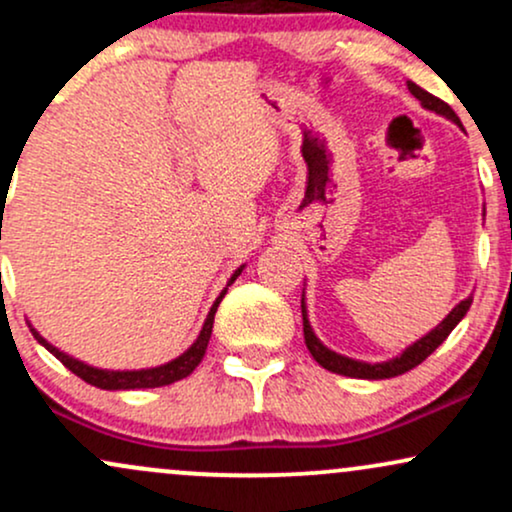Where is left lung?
<instances>
[{"instance_id":"8db88e82","label":"left lung","mask_w":512,"mask_h":512,"mask_svg":"<svg viewBox=\"0 0 512 512\" xmlns=\"http://www.w3.org/2000/svg\"><path fill=\"white\" fill-rule=\"evenodd\" d=\"M409 91L411 96L419 98L421 105H424L426 110H433V113L448 117V120L455 122V125L462 127L460 117L455 115V110L450 108L448 103H443L440 98L431 96V93L424 91L421 86H416L414 81H409ZM469 305H472V296L464 298L455 305V308L450 310L448 315H445V320L440 322L436 330H431L426 334V337H421L419 342H414L407 349L402 351V354L390 358V361H383V363H366V361H356V358H349V356H342L337 354V351L327 349L325 344L320 342V339L315 337L313 327H310V320H308V310H305V296L301 298V313H303V334H305V346H308V351L313 354V358L317 363H320L322 368L332 370V373L337 375H346V378H361V380H385V378H395V375H402L407 373V370L416 368L419 363H424L428 356L433 354V351L438 349L440 344L448 339V334L455 330L457 322L462 320L464 315H467Z\"/></svg>"}]
</instances>
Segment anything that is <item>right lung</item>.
Returning <instances> with one entry per match:
<instances>
[{
  "label": "right lung",
  "instance_id": "right-lung-1",
  "mask_svg": "<svg viewBox=\"0 0 512 512\" xmlns=\"http://www.w3.org/2000/svg\"><path fill=\"white\" fill-rule=\"evenodd\" d=\"M243 267H245V264H243ZM243 267H238L236 272H233L231 279H228L226 289L219 293V298H216L214 305H211L207 320H204V327H202V332H199V337L195 339V344H192L190 349L185 351V354L173 358V361L163 363V366L142 368V370H105V368L88 366V363L79 361V358L64 354V351L57 349V346H52L48 339L40 337V334L35 332L33 327H31V332H33V337L38 339V342L43 344L45 349H48L50 354L57 358V361L62 363V366H67L74 375H79L81 380H86L88 385H96V387H101V390H144V387H163V385H170V383H178V380L187 378V375H190L192 370L199 366V361L204 358V351H207V344H209V337H211V327H214L216 308H219L223 296H226L228 286H231L233 281H236L240 276V272H243Z\"/></svg>",
  "mask_w": 512,
  "mask_h": 512
}]
</instances>
